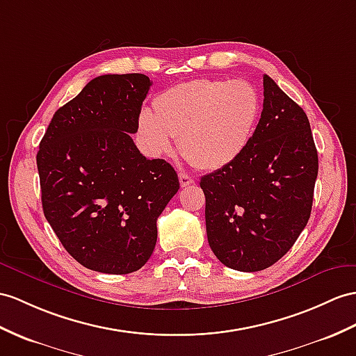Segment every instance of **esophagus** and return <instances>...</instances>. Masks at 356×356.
<instances>
[{
	"mask_svg": "<svg viewBox=\"0 0 356 356\" xmlns=\"http://www.w3.org/2000/svg\"><path fill=\"white\" fill-rule=\"evenodd\" d=\"M178 177H179V184H181V187H187V186L195 183V179H193L192 177H190V175H187V173H184V172H181Z\"/></svg>",
	"mask_w": 356,
	"mask_h": 356,
	"instance_id": "obj_1",
	"label": "esophagus"
}]
</instances>
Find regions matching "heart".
Listing matches in <instances>:
<instances>
[{"label":"heart","mask_w":356,"mask_h":356,"mask_svg":"<svg viewBox=\"0 0 356 356\" xmlns=\"http://www.w3.org/2000/svg\"><path fill=\"white\" fill-rule=\"evenodd\" d=\"M154 116H138V134L154 155L179 151L195 168L218 170L232 164L252 140L261 98L243 80L197 78L161 92L152 102Z\"/></svg>","instance_id":"obj_1"}]
</instances>
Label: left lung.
Segmentation results:
<instances>
[{
  "instance_id": "8db88e82",
  "label": "left lung",
  "mask_w": 356,
  "mask_h": 356,
  "mask_svg": "<svg viewBox=\"0 0 356 356\" xmlns=\"http://www.w3.org/2000/svg\"><path fill=\"white\" fill-rule=\"evenodd\" d=\"M264 102L248 149L201 178L207 237L219 261L258 272L289 252L307 227L318 157L305 111L264 75Z\"/></svg>"
}]
</instances>
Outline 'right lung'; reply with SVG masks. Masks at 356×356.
Wrapping results in <instances>:
<instances>
[{"instance_id": "right-lung-1", "label": "right lung", "mask_w": 356, "mask_h": 356, "mask_svg": "<svg viewBox=\"0 0 356 356\" xmlns=\"http://www.w3.org/2000/svg\"><path fill=\"white\" fill-rule=\"evenodd\" d=\"M151 84L143 74L93 78L54 113L39 145L43 214L69 255L95 272L145 266L179 188L175 169L146 159L131 138Z\"/></svg>"}]
</instances>
